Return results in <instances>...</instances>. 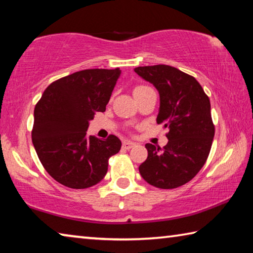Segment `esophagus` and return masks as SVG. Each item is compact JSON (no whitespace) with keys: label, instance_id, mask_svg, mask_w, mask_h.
I'll return each instance as SVG.
<instances>
[{"label":"esophagus","instance_id":"obj_1","mask_svg":"<svg viewBox=\"0 0 253 253\" xmlns=\"http://www.w3.org/2000/svg\"><path fill=\"white\" fill-rule=\"evenodd\" d=\"M123 148L124 149H127V150H129V149H131V148H133L134 146H135V143L134 142H132V141H123Z\"/></svg>","mask_w":253,"mask_h":253}]
</instances>
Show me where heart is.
I'll return each mask as SVG.
<instances>
[{
	"label": "heart",
	"mask_w": 253,
	"mask_h": 253,
	"mask_svg": "<svg viewBox=\"0 0 253 253\" xmlns=\"http://www.w3.org/2000/svg\"><path fill=\"white\" fill-rule=\"evenodd\" d=\"M144 88H148V87H146V86H138V87H135V88H134V92H136V90L144 89Z\"/></svg>",
	"instance_id": "b5f03b06"
}]
</instances>
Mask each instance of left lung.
<instances>
[{"label": "left lung", "mask_w": 253, "mask_h": 253, "mask_svg": "<svg viewBox=\"0 0 253 253\" xmlns=\"http://www.w3.org/2000/svg\"><path fill=\"white\" fill-rule=\"evenodd\" d=\"M134 72L158 90L157 123L169 130L164 149L146 144L148 158L140 165V175L155 187H179L197 175L212 147L210 99L195 78L171 66H144Z\"/></svg>", "instance_id": "obj_1"}]
</instances>
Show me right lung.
Here are the masks:
<instances>
[{
  "mask_svg": "<svg viewBox=\"0 0 253 253\" xmlns=\"http://www.w3.org/2000/svg\"><path fill=\"white\" fill-rule=\"evenodd\" d=\"M121 70L85 69L48 86L35 107L32 143L53 179L83 189L105 177L111 156L121 149L113 134L106 140L87 135L89 121L104 112Z\"/></svg>",
  "mask_w": 253,
  "mask_h": 253,
  "instance_id": "add662e5",
  "label": "right lung"
}]
</instances>
